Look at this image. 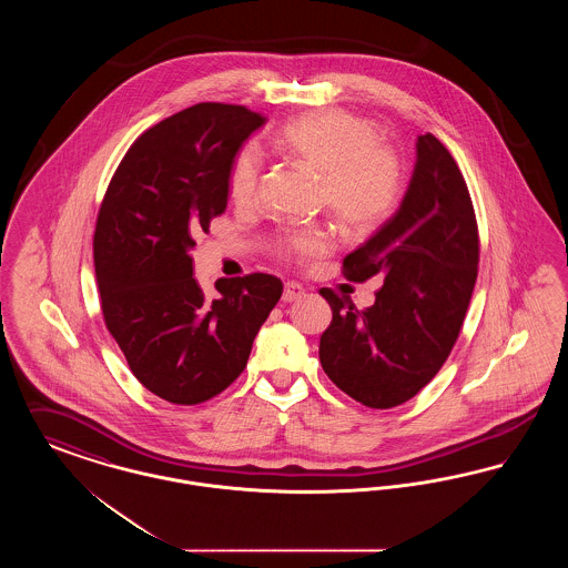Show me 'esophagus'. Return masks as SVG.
<instances>
[{
	"label": "esophagus",
	"instance_id": "obj_1",
	"mask_svg": "<svg viewBox=\"0 0 568 568\" xmlns=\"http://www.w3.org/2000/svg\"><path fill=\"white\" fill-rule=\"evenodd\" d=\"M304 296V287L300 283H285L283 287V302H297L300 297Z\"/></svg>",
	"mask_w": 568,
	"mask_h": 568
}]
</instances>
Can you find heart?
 <instances>
[{
  "instance_id": "b5f03b06",
  "label": "heart",
  "mask_w": 568,
  "mask_h": 568,
  "mask_svg": "<svg viewBox=\"0 0 568 568\" xmlns=\"http://www.w3.org/2000/svg\"><path fill=\"white\" fill-rule=\"evenodd\" d=\"M274 146L290 160L322 176V202L353 234H368L394 215L405 195V165L378 144L377 128L349 112L306 114L274 135ZM262 158L253 146L241 149L227 170V197L236 206L253 202ZM329 236L322 227L285 232L274 253L285 262L324 255Z\"/></svg>"
}]
</instances>
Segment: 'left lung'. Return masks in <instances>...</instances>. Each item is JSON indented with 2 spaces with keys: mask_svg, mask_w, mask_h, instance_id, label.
Listing matches in <instances>:
<instances>
[{
  "mask_svg": "<svg viewBox=\"0 0 568 568\" xmlns=\"http://www.w3.org/2000/svg\"><path fill=\"white\" fill-rule=\"evenodd\" d=\"M479 266V232L458 163L433 134L417 138V162L396 215L343 260L345 278L383 274L373 306L324 287L332 324L320 341L325 375L353 400L392 408L440 371L458 341Z\"/></svg>",
  "mask_w": 568,
  "mask_h": 568,
  "instance_id": "8db88e82",
  "label": "left lung"
}]
</instances>
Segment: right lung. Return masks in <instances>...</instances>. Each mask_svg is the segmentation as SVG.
I'll return each instance as SVG.
<instances>
[{"label":"right lung","mask_w":568,"mask_h":568,"mask_svg":"<svg viewBox=\"0 0 568 568\" xmlns=\"http://www.w3.org/2000/svg\"><path fill=\"white\" fill-rule=\"evenodd\" d=\"M266 116L195 104L135 140L102 200L93 264L102 315L134 377L172 405H200L243 373L281 278H193L190 251L227 206V170Z\"/></svg>","instance_id":"right-lung-1"}]
</instances>
